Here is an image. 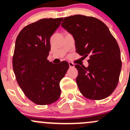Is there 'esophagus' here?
<instances>
[{
	"label": "esophagus",
	"instance_id": "1",
	"mask_svg": "<svg viewBox=\"0 0 130 130\" xmlns=\"http://www.w3.org/2000/svg\"><path fill=\"white\" fill-rule=\"evenodd\" d=\"M69 67H70V68H71V67H74L75 65H74V63H73L69 62Z\"/></svg>",
	"mask_w": 130,
	"mask_h": 130
}]
</instances>
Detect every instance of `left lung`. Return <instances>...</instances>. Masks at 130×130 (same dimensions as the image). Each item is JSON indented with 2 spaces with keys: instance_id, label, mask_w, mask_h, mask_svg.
<instances>
[{
  "instance_id": "8db88e82",
  "label": "left lung",
  "mask_w": 130,
  "mask_h": 130,
  "mask_svg": "<svg viewBox=\"0 0 130 130\" xmlns=\"http://www.w3.org/2000/svg\"><path fill=\"white\" fill-rule=\"evenodd\" d=\"M61 26L73 36L76 52L89 56L87 67L75 65L81 94L93 100L109 96L118 83L122 63L118 44L107 26L97 18L82 15L65 18Z\"/></svg>"
}]
</instances>
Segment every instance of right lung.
<instances>
[{
  "label": "right lung",
  "mask_w": 130,
  "mask_h": 130,
  "mask_svg": "<svg viewBox=\"0 0 130 130\" xmlns=\"http://www.w3.org/2000/svg\"><path fill=\"white\" fill-rule=\"evenodd\" d=\"M62 18L42 19L25 26L15 40L12 66L17 82L29 100L38 105L55 103L61 94L60 82L69 65L47 60L50 38Z\"/></svg>",
  "instance_id": "add662e5"
}]
</instances>
